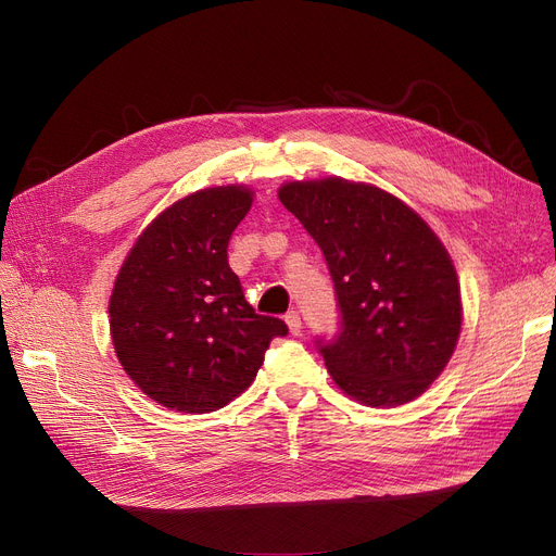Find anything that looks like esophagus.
I'll return each instance as SVG.
<instances>
[{
  "instance_id": "1",
  "label": "esophagus",
  "mask_w": 556,
  "mask_h": 556,
  "mask_svg": "<svg viewBox=\"0 0 556 556\" xmlns=\"http://www.w3.org/2000/svg\"><path fill=\"white\" fill-rule=\"evenodd\" d=\"M286 325H288L290 333L300 336V333H302V317H300V313H298V311L286 313Z\"/></svg>"
}]
</instances>
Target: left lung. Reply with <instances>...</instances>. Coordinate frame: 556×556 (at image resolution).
Instances as JSON below:
<instances>
[{"mask_svg":"<svg viewBox=\"0 0 556 556\" xmlns=\"http://www.w3.org/2000/svg\"><path fill=\"white\" fill-rule=\"evenodd\" d=\"M283 207L323 250L340 329L317 338L342 392L371 407L417 399L453 356L459 283L432 229L383 189L340 178L290 182Z\"/></svg>","mask_w":556,"mask_h":556,"instance_id":"obj_1","label":"left lung"}]
</instances>
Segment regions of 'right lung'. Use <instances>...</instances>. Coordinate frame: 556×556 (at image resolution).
Returning <instances> with one entry per match:
<instances>
[{
  "instance_id": "obj_1",
  "label": "right lung",
  "mask_w": 556,
  "mask_h": 556,
  "mask_svg": "<svg viewBox=\"0 0 556 556\" xmlns=\"http://www.w3.org/2000/svg\"><path fill=\"white\" fill-rule=\"evenodd\" d=\"M252 191L214 187L178 200L143 229L114 281V352L137 388L178 413H214L263 365L283 319L258 315L231 273V231Z\"/></svg>"
}]
</instances>
